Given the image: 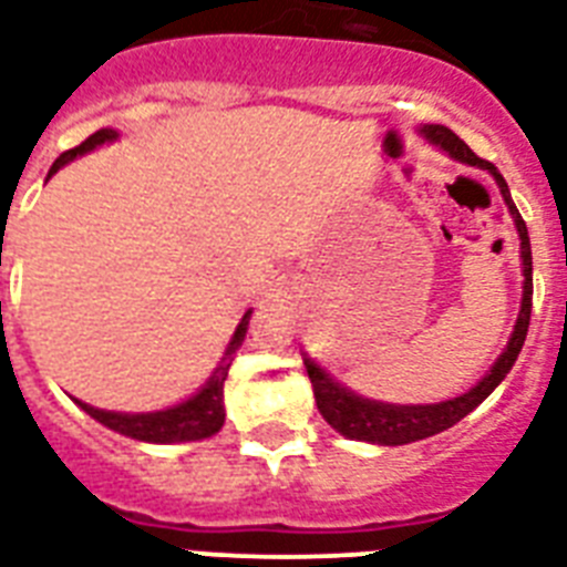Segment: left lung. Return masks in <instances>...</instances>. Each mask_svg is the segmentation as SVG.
<instances>
[{
    "label": "left lung",
    "mask_w": 567,
    "mask_h": 567,
    "mask_svg": "<svg viewBox=\"0 0 567 567\" xmlns=\"http://www.w3.org/2000/svg\"><path fill=\"white\" fill-rule=\"evenodd\" d=\"M423 135L430 137L432 144L444 146L453 158L465 164H474V167H483L497 179L501 185V194L509 205L512 217H515V226H518L520 235V258H524V302H520L518 323H515V332H512L509 344L503 350V355L494 362V368L483 377L480 385H474L467 394L453 396L447 403L435 405H391V403H377V400H364V396H355L353 391H347L338 382L320 371L318 364L311 359H302L306 362V371H309L311 385H315V400H318V409L323 414V421L338 430L347 439L355 441H373V444H388V447H396V444H412V441L430 439L435 432L450 430L453 423H458L467 412H474L476 405L483 403L485 396L492 394L494 388L501 385L503 377L512 371V364L518 359L520 347L527 341L529 329V309H533V252H529V235L527 223L520 220L518 208L512 203L509 185L503 179L497 167L492 162H485L471 150V146L462 141L458 135H453L447 126H423Z\"/></svg>",
    "instance_id": "8db88e82"
}]
</instances>
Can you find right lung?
<instances>
[{
    "label": "right lung",
    "mask_w": 567,
    "mask_h": 567,
    "mask_svg": "<svg viewBox=\"0 0 567 567\" xmlns=\"http://www.w3.org/2000/svg\"><path fill=\"white\" fill-rule=\"evenodd\" d=\"M114 132L111 128H100V132H93L87 141H82L79 146L73 150H66V153L58 155V162L52 164V173H58V167H64L66 162H73L75 155L87 153L93 146L105 144L111 141ZM249 315H244V320L238 323L235 329V338H231L229 350L226 355H231L235 350L240 347L244 336H247V327H249ZM229 362H223L217 368L212 379H208V385L199 391L196 396H190L188 403L176 405V409H167V412H153V414H120V412H102V409H93L87 403H79L84 412L96 417L100 423H105L109 430L120 432V435H128V439H137V441H153V444H173V441H199V439H208L214 432L220 430L223 421H226V409H223V382H226V373H229Z\"/></svg>",
    "instance_id": "obj_1"
}]
</instances>
